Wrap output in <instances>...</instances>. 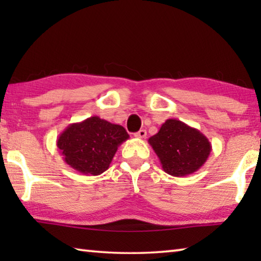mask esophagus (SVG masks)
Instances as JSON below:
<instances>
[{"label": "esophagus", "instance_id": "34e87169", "mask_svg": "<svg viewBox=\"0 0 261 261\" xmlns=\"http://www.w3.org/2000/svg\"><path fill=\"white\" fill-rule=\"evenodd\" d=\"M147 136V132H146V130H139L138 132H136L135 134V137L136 138H140V139H143V138H145V137Z\"/></svg>", "mask_w": 261, "mask_h": 261}]
</instances>
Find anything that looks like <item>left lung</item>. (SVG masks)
<instances>
[{"label":"left lung","mask_w":261,"mask_h":261,"mask_svg":"<svg viewBox=\"0 0 261 261\" xmlns=\"http://www.w3.org/2000/svg\"><path fill=\"white\" fill-rule=\"evenodd\" d=\"M148 144L160 160L162 169L176 177L200 169L212 151L204 134L175 118L163 123L158 134L148 139Z\"/></svg>","instance_id":"obj_1"}]
</instances>
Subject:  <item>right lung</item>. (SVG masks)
<instances>
[{
    "label": "right lung",
    "instance_id": "obj_1",
    "mask_svg": "<svg viewBox=\"0 0 261 261\" xmlns=\"http://www.w3.org/2000/svg\"><path fill=\"white\" fill-rule=\"evenodd\" d=\"M129 138L122 125L92 116L68 125L56 145L64 162L72 169L98 176L108 169L118 146Z\"/></svg>",
    "mask_w": 261,
    "mask_h": 261
}]
</instances>
